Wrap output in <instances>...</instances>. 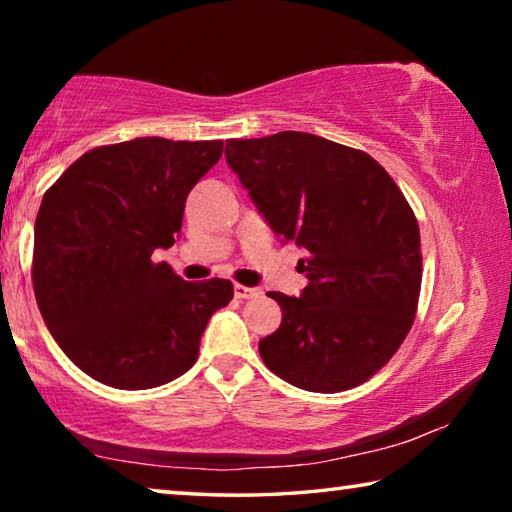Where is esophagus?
I'll return each mask as SVG.
<instances>
[{"mask_svg":"<svg viewBox=\"0 0 512 512\" xmlns=\"http://www.w3.org/2000/svg\"><path fill=\"white\" fill-rule=\"evenodd\" d=\"M259 293H262V291L255 289V287H244V284H235V298H239V300L257 298Z\"/></svg>","mask_w":512,"mask_h":512,"instance_id":"1","label":"esophagus"}]
</instances>
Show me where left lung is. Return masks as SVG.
<instances>
[{
  "instance_id": "obj_1",
  "label": "left lung",
  "mask_w": 512,
  "mask_h": 512,
  "mask_svg": "<svg viewBox=\"0 0 512 512\" xmlns=\"http://www.w3.org/2000/svg\"><path fill=\"white\" fill-rule=\"evenodd\" d=\"M225 160L309 284L271 291L282 323L259 341L268 370L311 393H339L386 366L413 325L420 228L400 187L368 153L282 131L225 142Z\"/></svg>"
}]
</instances>
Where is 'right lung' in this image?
I'll use <instances>...</instances> for the list:
<instances>
[{"instance_id":"right-lung-1","label":"right lung","mask_w":512,"mask_h":512,"mask_svg":"<svg viewBox=\"0 0 512 512\" xmlns=\"http://www.w3.org/2000/svg\"><path fill=\"white\" fill-rule=\"evenodd\" d=\"M221 153V140L99 146L42 198L33 291L51 336L85 375L144 391L196 363L212 314L232 300V282H185L153 253L176 244L187 194Z\"/></svg>"}]
</instances>
